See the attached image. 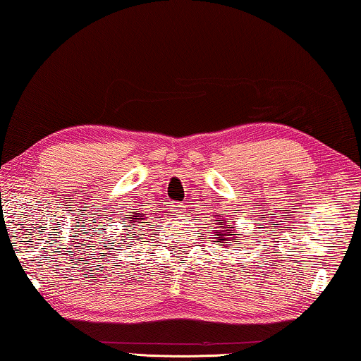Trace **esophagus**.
Masks as SVG:
<instances>
[{"label": "esophagus", "mask_w": 361, "mask_h": 361, "mask_svg": "<svg viewBox=\"0 0 361 361\" xmlns=\"http://www.w3.org/2000/svg\"><path fill=\"white\" fill-rule=\"evenodd\" d=\"M172 207H174V209H172V210H174L177 215H180L182 212L185 210V205H184V204H174V205H172Z\"/></svg>", "instance_id": "1"}]
</instances>
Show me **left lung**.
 Segmentation results:
<instances>
[{"instance_id": "obj_1", "label": "left lung", "mask_w": 361, "mask_h": 361, "mask_svg": "<svg viewBox=\"0 0 361 361\" xmlns=\"http://www.w3.org/2000/svg\"><path fill=\"white\" fill-rule=\"evenodd\" d=\"M216 221H219V224H221V225H225L224 220H216ZM225 228H228V230H225V235L221 233V231H215V236L221 241V243H225V241H230V236H231V233H233V228H231V226H225Z\"/></svg>"}]
</instances>
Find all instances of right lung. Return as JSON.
<instances>
[{
  "instance_id": "add662e5",
  "label": "right lung",
  "mask_w": 361,
  "mask_h": 361,
  "mask_svg": "<svg viewBox=\"0 0 361 361\" xmlns=\"http://www.w3.org/2000/svg\"><path fill=\"white\" fill-rule=\"evenodd\" d=\"M131 216H136V215H131ZM135 220H136V219H135ZM135 220H131V221H135ZM140 220H141V219H140Z\"/></svg>"
}]
</instances>
